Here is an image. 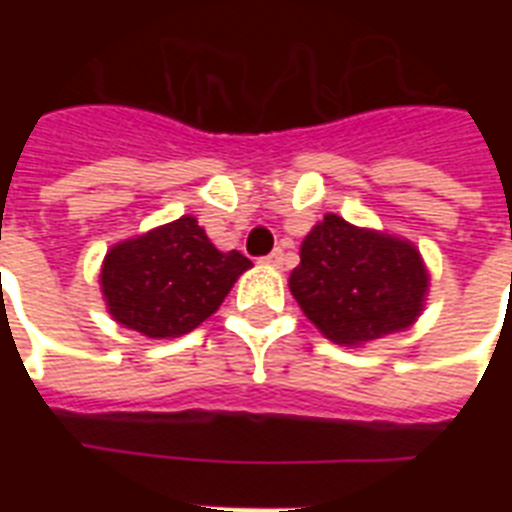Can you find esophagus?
<instances>
[{
    "label": "esophagus",
    "mask_w": 512,
    "mask_h": 512,
    "mask_svg": "<svg viewBox=\"0 0 512 512\" xmlns=\"http://www.w3.org/2000/svg\"><path fill=\"white\" fill-rule=\"evenodd\" d=\"M265 265H273V268H281L284 265V252L281 249H276V252H271L268 257H263Z\"/></svg>",
    "instance_id": "esophagus-1"
}]
</instances>
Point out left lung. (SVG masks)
I'll list each match as a JSON object with an SVG mask.
<instances>
[{
	"label": "left lung",
	"mask_w": 512,
	"mask_h": 512,
	"mask_svg": "<svg viewBox=\"0 0 512 512\" xmlns=\"http://www.w3.org/2000/svg\"><path fill=\"white\" fill-rule=\"evenodd\" d=\"M428 287V265L412 241L332 212L305 236L289 273V292L313 327L348 348L412 327Z\"/></svg>",
	"instance_id": "1"
}]
</instances>
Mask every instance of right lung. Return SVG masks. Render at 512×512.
Wrapping results in <instances>:
<instances>
[{
    "label": "right lung",
    "mask_w": 512,
    "mask_h": 512,
    "mask_svg": "<svg viewBox=\"0 0 512 512\" xmlns=\"http://www.w3.org/2000/svg\"><path fill=\"white\" fill-rule=\"evenodd\" d=\"M247 268L241 252H220L199 220L183 215L108 249L100 292L116 324L172 340L207 321Z\"/></svg>",
    "instance_id": "obj_1"
}]
</instances>
